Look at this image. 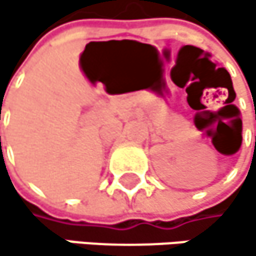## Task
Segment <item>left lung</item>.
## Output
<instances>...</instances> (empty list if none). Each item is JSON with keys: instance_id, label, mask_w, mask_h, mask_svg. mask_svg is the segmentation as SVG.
<instances>
[{"instance_id": "obj_1", "label": "left lung", "mask_w": 256, "mask_h": 256, "mask_svg": "<svg viewBox=\"0 0 256 256\" xmlns=\"http://www.w3.org/2000/svg\"><path fill=\"white\" fill-rule=\"evenodd\" d=\"M255 141H256V138H255Z\"/></svg>"}]
</instances>
